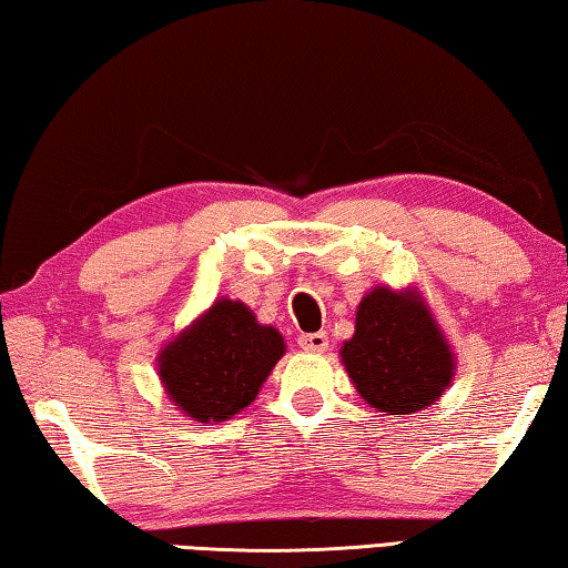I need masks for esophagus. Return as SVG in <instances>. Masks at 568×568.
<instances>
[{"mask_svg":"<svg viewBox=\"0 0 568 568\" xmlns=\"http://www.w3.org/2000/svg\"><path fill=\"white\" fill-rule=\"evenodd\" d=\"M297 343H301V348L305 353H325V351H328V335H325V333L301 335V338H297Z\"/></svg>","mask_w":568,"mask_h":568,"instance_id":"obj_1","label":"esophagus"}]
</instances>
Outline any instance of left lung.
I'll return each instance as SVG.
<instances>
[{
	"label": "left lung",
	"instance_id": "left-lung-1",
	"mask_svg": "<svg viewBox=\"0 0 568 568\" xmlns=\"http://www.w3.org/2000/svg\"><path fill=\"white\" fill-rule=\"evenodd\" d=\"M341 355L355 388L383 416L430 406L454 376V355L426 305L388 287L363 297Z\"/></svg>",
	"mask_w": 568,
	"mask_h": 568
}]
</instances>
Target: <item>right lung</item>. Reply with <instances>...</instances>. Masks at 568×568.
<instances>
[{
	"label": "right lung",
	"mask_w": 568,
	"mask_h": 568,
	"mask_svg": "<svg viewBox=\"0 0 568 568\" xmlns=\"http://www.w3.org/2000/svg\"><path fill=\"white\" fill-rule=\"evenodd\" d=\"M283 353V335L257 323L247 305L217 301L162 351L160 378L190 418L225 420L255 400Z\"/></svg>",
	"instance_id": "add662e5"
}]
</instances>
